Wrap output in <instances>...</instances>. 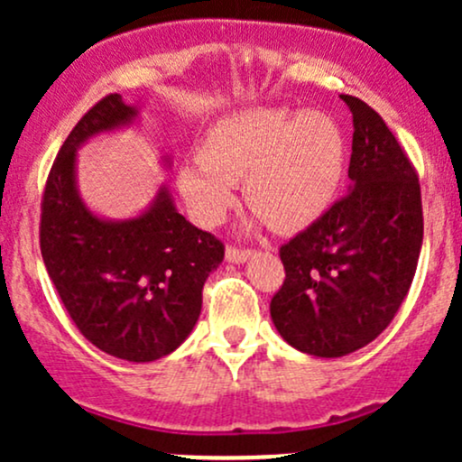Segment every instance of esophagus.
<instances>
[{"label": "esophagus", "instance_id": "esophagus-1", "mask_svg": "<svg viewBox=\"0 0 462 462\" xmlns=\"http://www.w3.org/2000/svg\"><path fill=\"white\" fill-rule=\"evenodd\" d=\"M252 249H238V247H227L226 249V261L235 263V264H243L252 258Z\"/></svg>", "mask_w": 462, "mask_h": 462}]
</instances>
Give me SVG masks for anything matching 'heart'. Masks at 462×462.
<instances>
[{
  "label": "heart",
  "instance_id": "1",
  "mask_svg": "<svg viewBox=\"0 0 462 462\" xmlns=\"http://www.w3.org/2000/svg\"><path fill=\"white\" fill-rule=\"evenodd\" d=\"M346 158V136L332 116L261 106L210 125L199 143V162L180 167L178 189L199 224L217 226L245 178L247 204L258 219L291 232L330 206Z\"/></svg>",
  "mask_w": 462,
  "mask_h": 462
}]
</instances>
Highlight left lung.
Instances as JSON below:
<instances>
[{
	"label": "left lung",
	"mask_w": 462,
	"mask_h": 462,
	"mask_svg": "<svg viewBox=\"0 0 462 462\" xmlns=\"http://www.w3.org/2000/svg\"><path fill=\"white\" fill-rule=\"evenodd\" d=\"M349 193L280 247L272 319L291 347L341 358L369 346L404 301L421 252V190L383 116L352 95Z\"/></svg>",
	"instance_id": "1"
}]
</instances>
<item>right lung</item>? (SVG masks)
<instances>
[{
  "label": "right lung",
  "instance_id": "1",
  "mask_svg": "<svg viewBox=\"0 0 462 462\" xmlns=\"http://www.w3.org/2000/svg\"><path fill=\"white\" fill-rule=\"evenodd\" d=\"M141 104L108 95L62 143L41 206V254L78 330L110 356L152 363L187 341L201 289L224 261V243L178 213L167 184L128 219L93 213L78 189V150L132 128ZM171 167V156H162Z\"/></svg>",
  "mask_w": 462,
  "mask_h": 462
}]
</instances>
